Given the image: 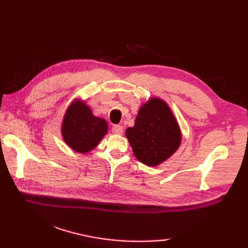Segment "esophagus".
<instances>
[{
	"label": "esophagus",
	"instance_id": "esophagus-1",
	"mask_svg": "<svg viewBox=\"0 0 248 248\" xmlns=\"http://www.w3.org/2000/svg\"><path fill=\"white\" fill-rule=\"evenodd\" d=\"M112 131H113L114 134L120 135V134H123V132H124V128L121 127L120 124H114L113 128H112Z\"/></svg>",
	"mask_w": 248,
	"mask_h": 248
}]
</instances>
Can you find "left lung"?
<instances>
[{"label":"left lung","mask_w":248,"mask_h":248,"mask_svg":"<svg viewBox=\"0 0 248 248\" xmlns=\"http://www.w3.org/2000/svg\"><path fill=\"white\" fill-rule=\"evenodd\" d=\"M125 138L136 159L145 165L157 166L178 150L182 133L168 104L151 98L139 109L134 125L125 130Z\"/></svg>","instance_id":"1"}]
</instances>
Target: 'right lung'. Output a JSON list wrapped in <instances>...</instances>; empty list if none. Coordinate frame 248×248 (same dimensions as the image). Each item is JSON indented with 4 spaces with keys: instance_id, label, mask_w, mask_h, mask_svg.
Here are the masks:
<instances>
[{
    "instance_id": "right-lung-1",
    "label": "right lung",
    "mask_w": 248,
    "mask_h": 248,
    "mask_svg": "<svg viewBox=\"0 0 248 248\" xmlns=\"http://www.w3.org/2000/svg\"><path fill=\"white\" fill-rule=\"evenodd\" d=\"M108 130L107 120L96 117L91 108L78 99L68 107L62 123L65 143L80 154H87L96 148Z\"/></svg>"
}]
</instances>
